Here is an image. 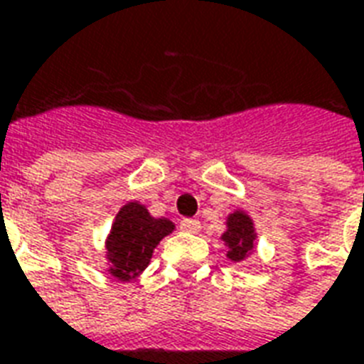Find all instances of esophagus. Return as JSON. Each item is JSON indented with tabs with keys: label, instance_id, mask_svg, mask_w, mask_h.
I'll list each match as a JSON object with an SVG mask.
<instances>
[{
	"label": "esophagus",
	"instance_id": "1",
	"mask_svg": "<svg viewBox=\"0 0 364 364\" xmlns=\"http://www.w3.org/2000/svg\"><path fill=\"white\" fill-rule=\"evenodd\" d=\"M180 229L186 230V232H198L201 227L198 219H182V221H180Z\"/></svg>",
	"mask_w": 364,
	"mask_h": 364
}]
</instances>
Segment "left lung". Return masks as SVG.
<instances>
[{"mask_svg": "<svg viewBox=\"0 0 364 364\" xmlns=\"http://www.w3.org/2000/svg\"><path fill=\"white\" fill-rule=\"evenodd\" d=\"M223 242L227 244V258L230 262H244L254 252L256 230L250 215L244 211H235L227 217V230L223 232Z\"/></svg>", "mask_w": 364, "mask_h": 364, "instance_id": "8db88e82", "label": "left lung"}]
</instances>
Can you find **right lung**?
<instances>
[{"label": "right lung", "mask_w": 364, "mask_h": 364, "mask_svg": "<svg viewBox=\"0 0 364 364\" xmlns=\"http://www.w3.org/2000/svg\"><path fill=\"white\" fill-rule=\"evenodd\" d=\"M174 230L168 219H155L137 201H129L118 211L110 235L106 237L108 272L120 281L135 279L149 266L153 250Z\"/></svg>", "instance_id": "right-lung-1"}]
</instances>
